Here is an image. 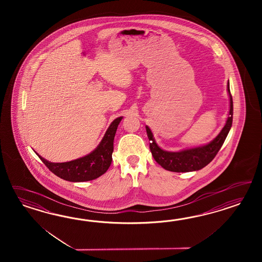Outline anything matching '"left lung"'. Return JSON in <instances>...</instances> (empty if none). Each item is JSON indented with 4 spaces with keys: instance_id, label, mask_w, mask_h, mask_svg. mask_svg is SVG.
Wrapping results in <instances>:
<instances>
[{
    "instance_id": "1",
    "label": "left lung",
    "mask_w": 262,
    "mask_h": 262,
    "mask_svg": "<svg viewBox=\"0 0 262 262\" xmlns=\"http://www.w3.org/2000/svg\"><path fill=\"white\" fill-rule=\"evenodd\" d=\"M228 92L230 96V111L229 117L226 124L212 141L200 147L190 148L180 151H168L162 150L156 142L150 127L146 126L147 135L150 140V150L155 160L165 170L172 172H191L198 171L206 166L212 159H214L217 152L221 149L225 142L228 134L232 125V114H233V103L232 97L230 94V83L228 81Z\"/></svg>"
}]
</instances>
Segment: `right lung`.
<instances>
[{
	"instance_id": "1",
	"label": "right lung",
	"mask_w": 262,
	"mask_h": 262,
	"mask_svg": "<svg viewBox=\"0 0 262 262\" xmlns=\"http://www.w3.org/2000/svg\"><path fill=\"white\" fill-rule=\"evenodd\" d=\"M122 119L123 117H118L111 123L98 147L85 157L68 162L55 163L43 159L37 152L36 155L51 172L65 181L79 183L95 180L104 174L111 166L113 140Z\"/></svg>"
}]
</instances>
